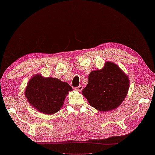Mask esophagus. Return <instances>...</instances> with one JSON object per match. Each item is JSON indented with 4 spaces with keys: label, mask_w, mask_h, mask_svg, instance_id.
I'll use <instances>...</instances> for the list:
<instances>
[{
    "label": "esophagus",
    "mask_w": 155,
    "mask_h": 155,
    "mask_svg": "<svg viewBox=\"0 0 155 155\" xmlns=\"http://www.w3.org/2000/svg\"><path fill=\"white\" fill-rule=\"evenodd\" d=\"M82 88H83L82 86V85H79V86H78V87H75V90L78 91H81L82 90Z\"/></svg>",
    "instance_id": "1"
}]
</instances>
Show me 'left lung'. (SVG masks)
<instances>
[{"mask_svg": "<svg viewBox=\"0 0 155 155\" xmlns=\"http://www.w3.org/2000/svg\"><path fill=\"white\" fill-rule=\"evenodd\" d=\"M129 88L128 76L117 65L106 62L102 69L93 71L82 91L90 105L100 111L117 108L125 99Z\"/></svg>", "mask_w": 155, "mask_h": 155, "instance_id": "8db88e82", "label": "left lung"}]
</instances>
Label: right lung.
<instances>
[{
	"label": "right lung",
	"instance_id": "1",
	"mask_svg": "<svg viewBox=\"0 0 155 155\" xmlns=\"http://www.w3.org/2000/svg\"><path fill=\"white\" fill-rule=\"evenodd\" d=\"M72 88L67 82L53 78L35 75L28 83L25 96L39 112L51 115L62 107L66 96Z\"/></svg>",
	"mask_w": 155,
	"mask_h": 155
}]
</instances>
